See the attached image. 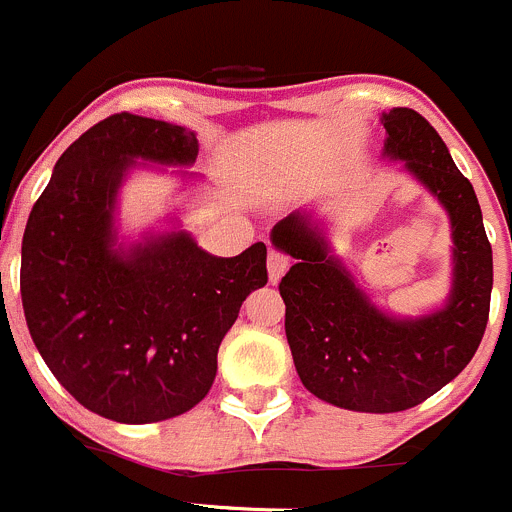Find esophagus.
I'll return each instance as SVG.
<instances>
[{
  "instance_id": "1",
  "label": "esophagus",
  "mask_w": 512,
  "mask_h": 512,
  "mask_svg": "<svg viewBox=\"0 0 512 512\" xmlns=\"http://www.w3.org/2000/svg\"><path fill=\"white\" fill-rule=\"evenodd\" d=\"M288 265H290L288 255L280 250H275V247H270V255H267V272H270V283H280V278L285 275Z\"/></svg>"
}]
</instances>
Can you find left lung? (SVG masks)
<instances>
[{
	"label": "left lung",
	"instance_id": "8db88e82",
	"mask_svg": "<svg viewBox=\"0 0 512 512\" xmlns=\"http://www.w3.org/2000/svg\"><path fill=\"white\" fill-rule=\"evenodd\" d=\"M384 156L437 197L452 224V290L447 303L419 318L384 313L331 252L310 212H293L270 232L295 257L280 280L285 336L305 389L351 412H404L450 384L472 361L490 315L493 247L475 189L450 151L412 108L381 113Z\"/></svg>",
	"mask_w": 512,
	"mask_h": 512
}]
</instances>
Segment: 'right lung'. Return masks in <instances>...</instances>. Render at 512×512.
Listing matches in <instances>:
<instances>
[{
	"label": "right lung",
	"instance_id": "right-lung-1",
	"mask_svg": "<svg viewBox=\"0 0 512 512\" xmlns=\"http://www.w3.org/2000/svg\"><path fill=\"white\" fill-rule=\"evenodd\" d=\"M197 154L194 131L116 113L70 143L27 219L19 290L32 341L55 379L113 422L197 407L242 300L267 283L265 242L214 257L171 229L118 245V191L136 159L191 166Z\"/></svg>",
	"mask_w": 512,
	"mask_h": 512
}]
</instances>
